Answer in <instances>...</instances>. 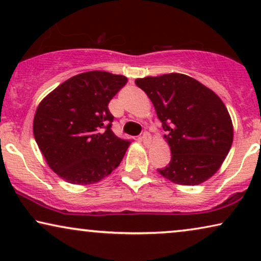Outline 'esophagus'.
Returning <instances> with one entry per match:
<instances>
[{"instance_id":"1","label":"esophagus","mask_w":261,"mask_h":261,"mask_svg":"<svg viewBox=\"0 0 261 261\" xmlns=\"http://www.w3.org/2000/svg\"><path fill=\"white\" fill-rule=\"evenodd\" d=\"M139 139H140V140L144 142V144H149V142H151V135H149L147 132H145V133L142 134Z\"/></svg>"}]
</instances>
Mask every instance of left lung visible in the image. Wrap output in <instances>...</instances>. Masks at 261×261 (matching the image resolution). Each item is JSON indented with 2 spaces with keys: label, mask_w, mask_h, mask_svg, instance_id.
Listing matches in <instances>:
<instances>
[{
  "label": "left lung",
  "mask_w": 261,
  "mask_h": 261,
  "mask_svg": "<svg viewBox=\"0 0 261 261\" xmlns=\"http://www.w3.org/2000/svg\"><path fill=\"white\" fill-rule=\"evenodd\" d=\"M163 122L171 160L158 170L179 185H198L214 176L233 144V122L219 96L183 73L135 80Z\"/></svg>",
  "instance_id": "obj_1"
}]
</instances>
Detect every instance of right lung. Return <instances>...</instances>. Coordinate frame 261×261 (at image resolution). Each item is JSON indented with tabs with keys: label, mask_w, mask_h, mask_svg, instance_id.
<instances>
[{
	"label": "right lung",
	"mask_w": 261,
	"mask_h": 261,
	"mask_svg": "<svg viewBox=\"0 0 261 261\" xmlns=\"http://www.w3.org/2000/svg\"><path fill=\"white\" fill-rule=\"evenodd\" d=\"M126 83L121 74L88 71L39 103L34 139L47 165L67 183H97L120 165L130 142L113 133L108 105Z\"/></svg>",
	"instance_id": "right-lung-1"
}]
</instances>
